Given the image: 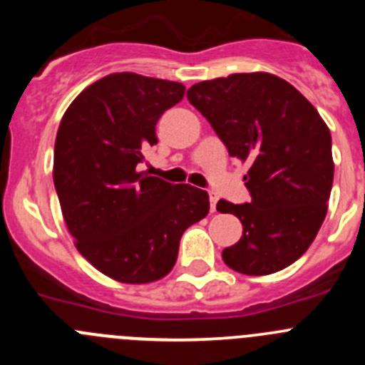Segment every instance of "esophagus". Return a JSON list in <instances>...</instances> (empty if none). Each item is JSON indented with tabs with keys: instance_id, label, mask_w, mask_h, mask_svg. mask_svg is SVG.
I'll return each instance as SVG.
<instances>
[{
	"instance_id": "34e87169",
	"label": "esophagus",
	"mask_w": 365,
	"mask_h": 365,
	"mask_svg": "<svg viewBox=\"0 0 365 365\" xmlns=\"http://www.w3.org/2000/svg\"><path fill=\"white\" fill-rule=\"evenodd\" d=\"M215 205H217V197H215L214 193H210V210L215 212Z\"/></svg>"
}]
</instances>
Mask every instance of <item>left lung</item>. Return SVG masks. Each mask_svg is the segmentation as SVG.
<instances>
[{
	"label": "left lung",
	"mask_w": 365,
	"mask_h": 365,
	"mask_svg": "<svg viewBox=\"0 0 365 365\" xmlns=\"http://www.w3.org/2000/svg\"><path fill=\"white\" fill-rule=\"evenodd\" d=\"M228 155L248 164L252 201L217 202L243 235L222 250L235 272L267 276L305 254L327 214L334 163L327 124L302 93L270 73H235L188 89Z\"/></svg>",
	"instance_id": "left-lung-1"
}]
</instances>
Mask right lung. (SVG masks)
I'll return each mask as SVG.
<instances>
[{"instance_id":"obj_1","label":"right lung","mask_w":365,"mask_h":365,"mask_svg":"<svg viewBox=\"0 0 365 365\" xmlns=\"http://www.w3.org/2000/svg\"><path fill=\"white\" fill-rule=\"evenodd\" d=\"M186 87L113 73L86 87L63 113L53 179L74 247L96 270L130 285L164 278L180 235L210 210L205 190L137 172L157 144L155 124Z\"/></svg>"}]
</instances>
